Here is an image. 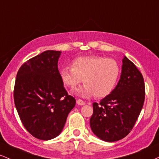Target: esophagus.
<instances>
[{"label":"esophagus","mask_w":159,"mask_h":159,"mask_svg":"<svg viewBox=\"0 0 159 159\" xmlns=\"http://www.w3.org/2000/svg\"><path fill=\"white\" fill-rule=\"evenodd\" d=\"M76 103H77L78 105H84V104H85V101H83V100H81V99H78L77 101H76Z\"/></svg>","instance_id":"obj_1"}]
</instances>
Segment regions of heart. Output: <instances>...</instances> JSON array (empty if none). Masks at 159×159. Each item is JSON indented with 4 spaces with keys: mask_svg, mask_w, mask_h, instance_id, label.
<instances>
[{
    "mask_svg": "<svg viewBox=\"0 0 159 159\" xmlns=\"http://www.w3.org/2000/svg\"><path fill=\"white\" fill-rule=\"evenodd\" d=\"M120 73V65L116 60L89 56L74 59L71 67H64L60 71V76L64 84L70 88L76 86L83 80L84 86L75 90L80 95H94L96 98H101L113 92Z\"/></svg>",
    "mask_w": 159,
    "mask_h": 159,
    "instance_id": "obj_1",
    "label": "heart"
}]
</instances>
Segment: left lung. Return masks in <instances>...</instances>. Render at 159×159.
Here are the masks:
<instances>
[{
  "mask_svg": "<svg viewBox=\"0 0 159 159\" xmlns=\"http://www.w3.org/2000/svg\"><path fill=\"white\" fill-rule=\"evenodd\" d=\"M145 100L141 73L132 61L122 59L120 80L113 92L100 103H93L90 126L98 137L107 142L124 138L131 132Z\"/></svg>",
  "mask_w": 159,
  "mask_h": 159,
  "instance_id": "left-lung-1",
  "label": "left lung"
}]
</instances>
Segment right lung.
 Segmentation results:
<instances>
[{
	"mask_svg": "<svg viewBox=\"0 0 159 159\" xmlns=\"http://www.w3.org/2000/svg\"><path fill=\"white\" fill-rule=\"evenodd\" d=\"M60 51L47 50L21 66L14 86V103L25 129L39 140L61 132L76 104L64 87L58 69Z\"/></svg>",
	"mask_w": 159,
	"mask_h": 159,
	"instance_id": "obj_1",
	"label": "right lung"
}]
</instances>
